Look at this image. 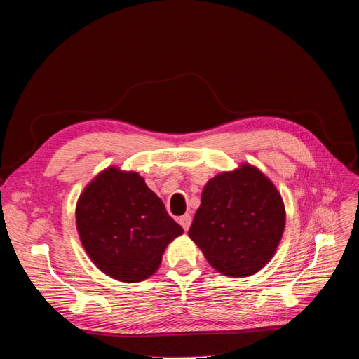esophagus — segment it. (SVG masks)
Returning a JSON list of instances; mask_svg holds the SVG:
<instances>
[{
  "label": "esophagus",
  "instance_id": "1",
  "mask_svg": "<svg viewBox=\"0 0 359 359\" xmlns=\"http://www.w3.org/2000/svg\"><path fill=\"white\" fill-rule=\"evenodd\" d=\"M178 222H180V224L182 226V229L187 232V231H189V227H190V224H191V217H190V214H184V215H181V217H180Z\"/></svg>",
  "mask_w": 359,
  "mask_h": 359
}]
</instances>
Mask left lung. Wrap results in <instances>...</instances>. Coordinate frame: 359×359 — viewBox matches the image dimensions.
<instances>
[{
    "label": "left lung",
    "mask_w": 359,
    "mask_h": 359,
    "mask_svg": "<svg viewBox=\"0 0 359 359\" xmlns=\"http://www.w3.org/2000/svg\"><path fill=\"white\" fill-rule=\"evenodd\" d=\"M286 226L281 194L250 163L205 184L189 236L227 277L259 273L277 252Z\"/></svg>",
    "instance_id": "8db88e82"
}]
</instances>
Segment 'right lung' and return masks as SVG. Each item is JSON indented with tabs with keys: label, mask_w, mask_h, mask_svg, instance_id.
Returning <instances> with one entry per match:
<instances>
[{
	"label": "right lung",
	"mask_w": 359,
	"mask_h": 359,
	"mask_svg": "<svg viewBox=\"0 0 359 359\" xmlns=\"http://www.w3.org/2000/svg\"><path fill=\"white\" fill-rule=\"evenodd\" d=\"M76 227L93 264L124 283L149 278L182 227L137 172L109 166L83 189Z\"/></svg>",
	"instance_id": "1"
}]
</instances>
